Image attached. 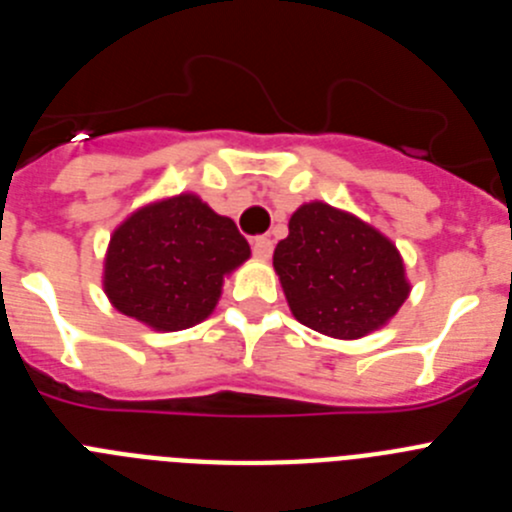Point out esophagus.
I'll return each instance as SVG.
<instances>
[{
    "instance_id": "esophagus-1",
    "label": "esophagus",
    "mask_w": 512,
    "mask_h": 512,
    "mask_svg": "<svg viewBox=\"0 0 512 512\" xmlns=\"http://www.w3.org/2000/svg\"><path fill=\"white\" fill-rule=\"evenodd\" d=\"M271 253H274V243H271V238H266V235L253 238V256H256V259L269 261Z\"/></svg>"
}]
</instances>
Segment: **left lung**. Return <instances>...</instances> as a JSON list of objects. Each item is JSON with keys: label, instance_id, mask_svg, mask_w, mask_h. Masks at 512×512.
<instances>
[{"label": "left lung", "instance_id": "left-lung-1", "mask_svg": "<svg viewBox=\"0 0 512 512\" xmlns=\"http://www.w3.org/2000/svg\"><path fill=\"white\" fill-rule=\"evenodd\" d=\"M274 271L292 315L341 341L384 328L413 289L382 230L320 200L292 212L289 235L274 248Z\"/></svg>", "mask_w": 512, "mask_h": 512}]
</instances>
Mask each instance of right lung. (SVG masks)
Wrapping results in <instances>:
<instances>
[{"label": "right lung", "instance_id": "right-lung-1", "mask_svg": "<svg viewBox=\"0 0 512 512\" xmlns=\"http://www.w3.org/2000/svg\"><path fill=\"white\" fill-rule=\"evenodd\" d=\"M251 259L230 217L200 194L161 197L130 212L110 235L102 287L117 312L161 333L215 312L225 279Z\"/></svg>", "mask_w": 512, "mask_h": 512}]
</instances>
